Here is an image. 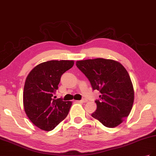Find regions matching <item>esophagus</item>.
Listing matches in <instances>:
<instances>
[{
  "mask_svg": "<svg viewBox=\"0 0 156 156\" xmlns=\"http://www.w3.org/2000/svg\"><path fill=\"white\" fill-rule=\"evenodd\" d=\"M77 103H86V102H87V100H85V99H83V100H79V101H76Z\"/></svg>",
  "mask_w": 156,
  "mask_h": 156,
  "instance_id": "1",
  "label": "esophagus"
}]
</instances>
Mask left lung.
Returning a JSON list of instances; mask_svg holds the SVG:
<instances>
[{
	"instance_id": "obj_1",
	"label": "left lung",
	"mask_w": 156,
	"mask_h": 156,
	"mask_svg": "<svg viewBox=\"0 0 156 156\" xmlns=\"http://www.w3.org/2000/svg\"><path fill=\"white\" fill-rule=\"evenodd\" d=\"M76 66L94 90L101 93L92 116L107 127L120 124L129 116L134 101L133 84L126 68L117 61L100 58L77 61Z\"/></svg>"
}]
</instances>
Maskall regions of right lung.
<instances>
[{"mask_svg": "<svg viewBox=\"0 0 156 156\" xmlns=\"http://www.w3.org/2000/svg\"><path fill=\"white\" fill-rule=\"evenodd\" d=\"M73 60H50L37 65L28 75L23 105L29 120L38 128L51 131L67 116L72 101L53 96L62 75L73 67Z\"/></svg>", "mask_w": 156, "mask_h": 156, "instance_id": "1", "label": "right lung"}]
</instances>
